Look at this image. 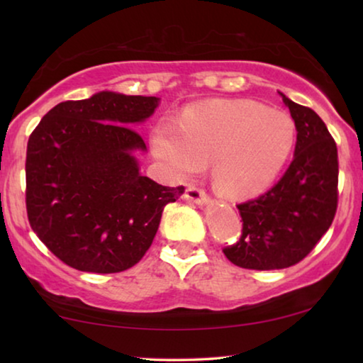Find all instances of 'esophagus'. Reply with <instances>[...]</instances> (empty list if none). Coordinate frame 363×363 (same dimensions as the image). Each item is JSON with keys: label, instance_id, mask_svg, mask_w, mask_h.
Returning a JSON list of instances; mask_svg holds the SVG:
<instances>
[{"label": "esophagus", "instance_id": "obj_1", "mask_svg": "<svg viewBox=\"0 0 363 363\" xmlns=\"http://www.w3.org/2000/svg\"><path fill=\"white\" fill-rule=\"evenodd\" d=\"M187 200L194 201V203H205L208 200V195L203 189L196 187V186H187L186 189V194H184Z\"/></svg>", "mask_w": 363, "mask_h": 363}]
</instances>
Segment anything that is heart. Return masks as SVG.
Listing matches in <instances>:
<instances>
[{
    "instance_id": "heart-1",
    "label": "heart",
    "mask_w": 363,
    "mask_h": 363,
    "mask_svg": "<svg viewBox=\"0 0 363 363\" xmlns=\"http://www.w3.org/2000/svg\"><path fill=\"white\" fill-rule=\"evenodd\" d=\"M294 123L281 110L248 99L216 101L182 116L179 130L158 128L153 152L171 173L184 177L211 162L220 194L243 199L270 186L293 150Z\"/></svg>"
}]
</instances>
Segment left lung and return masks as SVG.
<instances>
[{
  "instance_id": "1",
  "label": "left lung",
  "mask_w": 363,
  "mask_h": 363,
  "mask_svg": "<svg viewBox=\"0 0 363 363\" xmlns=\"http://www.w3.org/2000/svg\"><path fill=\"white\" fill-rule=\"evenodd\" d=\"M281 97L298 131L294 158L272 189L237 205L242 235L223 251L243 269H285L303 261L336 214L340 171L335 139L314 110Z\"/></svg>"
}]
</instances>
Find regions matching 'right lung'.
<instances>
[{
	"label": "right lung",
	"instance_id": "add662e5",
	"mask_svg": "<svg viewBox=\"0 0 363 363\" xmlns=\"http://www.w3.org/2000/svg\"><path fill=\"white\" fill-rule=\"evenodd\" d=\"M157 107L158 97L102 91L57 104L30 134L28 223L67 266L96 274L133 267L150 248L163 208L184 192L140 174L133 157L145 150L133 123Z\"/></svg>",
	"mask_w": 363,
	"mask_h": 363
}]
</instances>
